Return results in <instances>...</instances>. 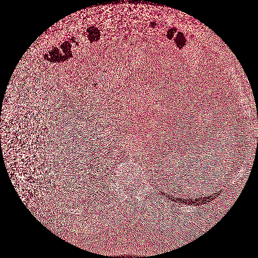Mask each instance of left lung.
Returning a JSON list of instances; mask_svg holds the SVG:
<instances>
[{"instance_id": "obj_1", "label": "left lung", "mask_w": 258, "mask_h": 258, "mask_svg": "<svg viewBox=\"0 0 258 258\" xmlns=\"http://www.w3.org/2000/svg\"><path fill=\"white\" fill-rule=\"evenodd\" d=\"M215 197V195H211V196H209V197H207V196H205V197H201V198H199V197H196V199H191V198H189V199H184V198H180L181 200H180V202L181 203H184V201H186V203L187 204H205V203H207V202H209V201H211L212 199H213ZM183 201V202L182 203L181 201Z\"/></svg>"}]
</instances>
